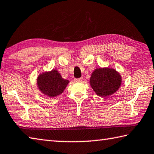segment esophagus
I'll return each instance as SVG.
<instances>
[{
  "label": "esophagus",
  "instance_id": "esophagus-1",
  "mask_svg": "<svg viewBox=\"0 0 154 154\" xmlns=\"http://www.w3.org/2000/svg\"><path fill=\"white\" fill-rule=\"evenodd\" d=\"M83 81V77H80V78H76L75 79V82H81Z\"/></svg>",
  "mask_w": 154,
  "mask_h": 154
}]
</instances>
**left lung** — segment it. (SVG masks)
<instances>
[{
  "label": "left lung",
  "mask_w": 154,
  "mask_h": 154,
  "mask_svg": "<svg viewBox=\"0 0 154 154\" xmlns=\"http://www.w3.org/2000/svg\"><path fill=\"white\" fill-rule=\"evenodd\" d=\"M121 77L115 70L109 68L97 69L92 72L90 85L97 96L106 97L118 90Z\"/></svg>",
  "instance_id": "left-lung-1"
}]
</instances>
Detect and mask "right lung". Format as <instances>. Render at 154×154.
<instances>
[{
  "label": "right lung",
  "mask_w": 154,
  "mask_h": 154,
  "mask_svg": "<svg viewBox=\"0 0 154 154\" xmlns=\"http://www.w3.org/2000/svg\"><path fill=\"white\" fill-rule=\"evenodd\" d=\"M69 82L68 80L63 79L57 70L40 75L37 82L40 90L49 97H54L62 94Z\"/></svg>",
  "instance_id": "obj_1"
}]
</instances>
